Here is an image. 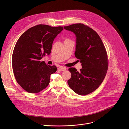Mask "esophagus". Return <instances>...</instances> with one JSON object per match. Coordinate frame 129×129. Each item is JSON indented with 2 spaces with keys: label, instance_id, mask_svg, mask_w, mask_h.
<instances>
[{
  "label": "esophagus",
  "instance_id": "obj_1",
  "mask_svg": "<svg viewBox=\"0 0 129 129\" xmlns=\"http://www.w3.org/2000/svg\"><path fill=\"white\" fill-rule=\"evenodd\" d=\"M66 69H67V68L64 67H61L58 68V70L60 71H65L66 70Z\"/></svg>",
  "mask_w": 129,
  "mask_h": 129
}]
</instances>
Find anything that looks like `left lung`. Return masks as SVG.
I'll list each match as a JSON object with an SVG mask.
<instances>
[{"label": "left lung", "instance_id": "left-lung-1", "mask_svg": "<svg viewBox=\"0 0 129 129\" xmlns=\"http://www.w3.org/2000/svg\"><path fill=\"white\" fill-rule=\"evenodd\" d=\"M63 28L75 34L74 55L82 66L79 72L75 68L69 69L72 76L68 84L76 93L87 95L99 87L106 75L108 59L106 49L98 34L87 25L77 23Z\"/></svg>", "mask_w": 129, "mask_h": 129}]
</instances>
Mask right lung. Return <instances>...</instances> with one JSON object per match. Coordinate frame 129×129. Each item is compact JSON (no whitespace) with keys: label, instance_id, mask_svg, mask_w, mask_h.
I'll return each mask as SVG.
<instances>
[{"label":"right lung","instance_id":"1","mask_svg":"<svg viewBox=\"0 0 129 129\" xmlns=\"http://www.w3.org/2000/svg\"><path fill=\"white\" fill-rule=\"evenodd\" d=\"M63 29L62 26L40 24L19 38L12 54V69L16 81L27 92L38 93L49 85L50 75L56 71V67L40 60L50 54L55 38Z\"/></svg>","mask_w":129,"mask_h":129}]
</instances>
